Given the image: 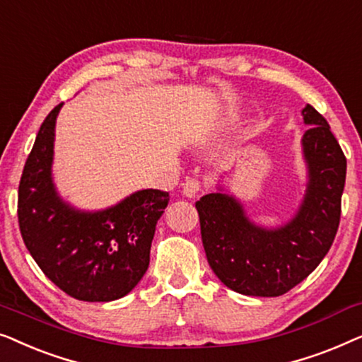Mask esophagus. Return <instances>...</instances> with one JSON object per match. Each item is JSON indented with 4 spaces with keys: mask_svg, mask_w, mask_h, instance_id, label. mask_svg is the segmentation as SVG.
<instances>
[{
    "mask_svg": "<svg viewBox=\"0 0 362 362\" xmlns=\"http://www.w3.org/2000/svg\"><path fill=\"white\" fill-rule=\"evenodd\" d=\"M201 187H202L201 180H197V177H189V180L182 185V192H185V196L187 197H196L197 192L201 191Z\"/></svg>",
    "mask_w": 362,
    "mask_h": 362,
    "instance_id": "34e87169",
    "label": "esophagus"
}]
</instances>
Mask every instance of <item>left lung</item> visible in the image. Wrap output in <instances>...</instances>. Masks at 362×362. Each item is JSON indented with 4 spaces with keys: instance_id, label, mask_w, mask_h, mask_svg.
I'll use <instances>...</instances> for the list:
<instances>
[{
    "instance_id": "left-lung-1",
    "label": "left lung",
    "mask_w": 362,
    "mask_h": 362,
    "mask_svg": "<svg viewBox=\"0 0 362 362\" xmlns=\"http://www.w3.org/2000/svg\"><path fill=\"white\" fill-rule=\"evenodd\" d=\"M303 151L310 185L295 219L264 230L245 219L234 197L221 192L196 202L207 262L222 284L249 296H280L303 281L333 245L341 219L346 156L328 122L306 105Z\"/></svg>"
}]
</instances>
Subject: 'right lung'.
Wrapping results in <instances>:
<instances>
[{
    "instance_id": "1",
    "label": "right lung",
    "mask_w": 362,
    "mask_h": 362,
    "mask_svg": "<svg viewBox=\"0 0 362 362\" xmlns=\"http://www.w3.org/2000/svg\"><path fill=\"white\" fill-rule=\"evenodd\" d=\"M62 103L42 122L24 165L18 222L29 254L64 293L112 301L135 288L150 265L156 222L170 192L138 191L110 209L86 214L59 199L51 181L54 127Z\"/></svg>"
}]
</instances>
